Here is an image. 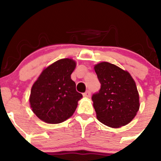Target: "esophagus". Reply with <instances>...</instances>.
Listing matches in <instances>:
<instances>
[{"mask_svg":"<svg viewBox=\"0 0 161 161\" xmlns=\"http://www.w3.org/2000/svg\"><path fill=\"white\" fill-rule=\"evenodd\" d=\"M90 96H91V93L89 91H87L85 93H83V97H86V98H89Z\"/></svg>","mask_w":161,"mask_h":161,"instance_id":"1","label":"esophagus"}]
</instances>
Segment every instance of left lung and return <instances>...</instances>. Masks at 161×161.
<instances>
[{
	"label": "left lung",
	"instance_id": "left-lung-1",
	"mask_svg": "<svg viewBox=\"0 0 161 161\" xmlns=\"http://www.w3.org/2000/svg\"><path fill=\"white\" fill-rule=\"evenodd\" d=\"M94 69L101 84L92 96L97 119L111 128H119L134 119L139 110V95L132 75L108 62L95 64Z\"/></svg>",
	"mask_w": 161,
	"mask_h": 161
}]
</instances>
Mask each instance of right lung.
Listing matches in <instances>:
<instances>
[{
  "mask_svg": "<svg viewBox=\"0 0 161 161\" xmlns=\"http://www.w3.org/2000/svg\"><path fill=\"white\" fill-rule=\"evenodd\" d=\"M75 66L73 59H60L42 70L32 85L29 104L41 120L57 124L73 115L82 97L71 79Z\"/></svg>",
  "mask_w": 161,
  "mask_h": 161,
  "instance_id": "1",
  "label": "right lung"
}]
</instances>
